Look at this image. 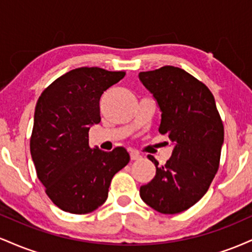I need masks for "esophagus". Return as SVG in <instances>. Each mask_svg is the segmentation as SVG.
<instances>
[{"mask_svg": "<svg viewBox=\"0 0 252 252\" xmlns=\"http://www.w3.org/2000/svg\"><path fill=\"white\" fill-rule=\"evenodd\" d=\"M141 158H142V156H141L140 153L136 152V150H131V152H130V158H131V160H140Z\"/></svg>", "mask_w": 252, "mask_h": 252, "instance_id": "obj_1", "label": "esophagus"}]
</instances>
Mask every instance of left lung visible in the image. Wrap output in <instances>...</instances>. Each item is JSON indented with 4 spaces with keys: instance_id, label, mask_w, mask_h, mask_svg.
<instances>
[{
    "instance_id": "left-lung-1",
    "label": "left lung",
    "mask_w": 252,
    "mask_h": 252,
    "mask_svg": "<svg viewBox=\"0 0 252 252\" xmlns=\"http://www.w3.org/2000/svg\"><path fill=\"white\" fill-rule=\"evenodd\" d=\"M138 78L161 110L160 134L172 141V156L140 189L141 199L164 215H175L196 204L218 172L224 126L209 88L182 68L163 66L140 72Z\"/></svg>"
}]
</instances>
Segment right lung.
Segmentation results:
<instances>
[{"mask_svg":"<svg viewBox=\"0 0 252 252\" xmlns=\"http://www.w3.org/2000/svg\"><path fill=\"white\" fill-rule=\"evenodd\" d=\"M124 76L123 71L74 68L37 99L31 155L46 194L65 212L85 215L98 209L114 175L129 162L123 147L103 152L89 146V130L100 122V97Z\"/></svg>","mask_w":252,"mask_h":252,"instance_id":"right-lung-1","label":"right lung"}]
</instances>
